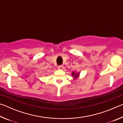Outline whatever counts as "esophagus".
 <instances>
[{"label": "esophagus", "instance_id": "obj_1", "mask_svg": "<svg viewBox=\"0 0 123 123\" xmlns=\"http://www.w3.org/2000/svg\"><path fill=\"white\" fill-rule=\"evenodd\" d=\"M59 68L60 70H62L63 69V65H60L59 66Z\"/></svg>", "mask_w": 123, "mask_h": 123}]
</instances>
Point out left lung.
I'll use <instances>...</instances> for the list:
<instances>
[{"mask_svg": "<svg viewBox=\"0 0 123 123\" xmlns=\"http://www.w3.org/2000/svg\"><path fill=\"white\" fill-rule=\"evenodd\" d=\"M79 76H80V73L75 71L73 72L72 73V76L74 80H75L77 78H79Z\"/></svg>", "mask_w": 123, "mask_h": 123, "instance_id": "left-lung-1", "label": "left lung"}]
</instances>
